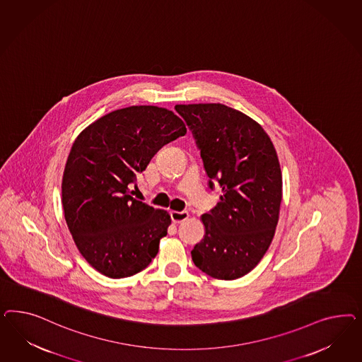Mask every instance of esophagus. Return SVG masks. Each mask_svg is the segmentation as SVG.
Instances as JSON below:
<instances>
[{"label":"esophagus","mask_w":362,"mask_h":362,"mask_svg":"<svg viewBox=\"0 0 362 362\" xmlns=\"http://www.w3.org/2000/svg\"><path fill=\"white\" fill-rule=\"evenodd\" d=\"M188 218L187 211H171V219L174 223H180Z\"/></svg>","instance_id":"obj_1"}]
</instances>
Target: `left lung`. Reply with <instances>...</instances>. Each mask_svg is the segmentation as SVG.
Returning <instances> with one entry per match:
<instances>
[{"instance_id": "left-lung-1", "label": "left lung", "mask_w": 362, "mask_h": 362, "mask_svg": "<svg viewBox=\"0 0 362 362\" xmlns=\"http://www.w3.org/2000/svg\"><path fill=\"white\" fill-rule=\"evenodd\" d=\"M192 132L211 189L223 195L202 216L204 239L191 251L200 271L220 280L251 272L271 245L279 221L283 179L263 127L221 103L176 105Z\"/></svg>"}]
</instances>
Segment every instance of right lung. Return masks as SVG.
<instances>
[{"label": "right lung", "mask_w": 362, "mask_h": 362, "mask_svg": "<svg viewBox=\"0 0 362 362\" xmlns=\"http://www.w3.org/2000/svg\"><path fill=\"white\" fill-rule=\"evenodd\" d=\"M187 132L170 110H115L78 135L62 177L66 223L78 251L111 279L141 272L151 263L171 218L135 200L129 187L165 144Z\"/></svg>", "instance_id": "obj_1"}]
</instances>
